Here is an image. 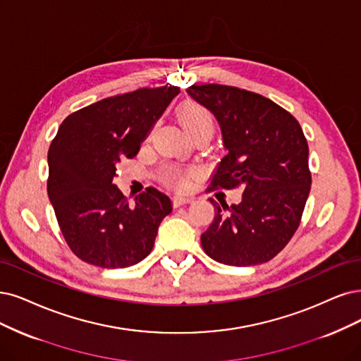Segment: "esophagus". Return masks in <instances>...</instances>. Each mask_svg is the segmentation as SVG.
<instances>
[{
  "label": "esophagus",
  "instance_id": "esophagus-1",
  "mask_svg": "<svg viewBox=\"0 0 361 361\" xmlns=\"http://www.w3.org/2000/svg\"><path fill=\"white\" fill-rule=\"evenodd\" d=\"M193 201H195L193 197L183 196V195H176V196H173V199H172L173 207H181V205H185V204H190Z\"/></svg>",
  "mask_w": 361,
  "mask_h": 361
}]
</instances>
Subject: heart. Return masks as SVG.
<instances>
[{
  "mask_svg": "<svg viewBox=\"0 0 361 361\" xmlns=\"http://www.w3.org/2000/svg\"><path fill=\"white\" fill-rule=\"evenodd\" d=\"M177 117L183 129L188 132L190 137L196 135L197 132H202L205 129H212V118L209 113L197 102H193V101L183 102L177 110ZM168 181L176 183L177 185H180V188H188L190 181V173H183L181 176V173L169 172Z\"/></svg>",
  "mask_w": 361,
  "mask_h": 361,
  "instance_id": "heart-1",
  "label": "heart"
}]
</instances>
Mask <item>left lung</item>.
<instances>
[{"label": "left lung", "instance_id": "obj_1", "mask_svg": "<svg viewBox=\"0 0 361 361\" xmlns=\"http://www.w3.org/2000/svg\"><path fill=\"white\" fill-rule=\"evenodd\" d=\"M189 95L216 116L226 154L212 188H243L239 204L214 205L202 233L207 255L229 266L269 262L299 228L311 190L308 142L298 120L259 93L223 85L190 86Z\"/></svg>", "mask_w": 361, "mask_h": 361}]
</instances>
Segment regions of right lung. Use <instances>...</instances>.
Listing matches in <instances>:
<instances>
[{"label": "right lung", "instance_id": "right-lung-1", "mask_svg": "<svg viewBox=\"0 0 361 361\" xmlns=\"http://www.w3.org/2000/svg\"><path fill=\"white\" fill-rule=\"evenodd\" d=\"M180 93L177 86L138 89L101 99L66 117L47 153V193L74 255L106 269L147 256L159 224L172 211L169 196L149 188L129 204L113 184L117 164L141 142Z\"/></svg>", "mask_w": 361, "mask_h": 361}]
</instances>
